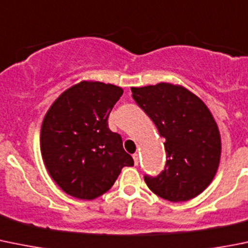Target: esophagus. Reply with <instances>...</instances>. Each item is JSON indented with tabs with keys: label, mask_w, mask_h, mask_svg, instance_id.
I'll list each match as a JSON object with an SVG mask.
<instances>
[{
	"label": "esophagus",
	"mask_w": 248,
	"mask_h": 248,
	"mask_svg": "<svg viewBox=\"0 0 248 248\" xmlns=\"http://www.w3.org/2000/svg\"><path fill=\"white\" fill-rule=\"evenodd\" d=\"M132 156H133V160H135V165H138V163H140V155H138L137 153H135Z\"/></svg>",
	"instance_id": "obj_1"
}]
</instances>
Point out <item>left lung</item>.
<instances>
[{"instance_id":"1","label":"left lung","mask_w":248,"mask_h":248,"mask_svg":"<svg viewBox=\"0 0 248 248\" xmlns=\"http://www.w3.org/2000/svg\"><path fill=\"white\" fill-rule=\"evenodd\" d=\"M131 90L165 138V169L155 177L145 175L147 186L170 202L202 193L214 179L221 153L220 133L209 108L181 85L159 83Z\"/></svg>"}]
</instances>
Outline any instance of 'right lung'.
I'll list each match as a JSON object with an SVG mask.
<instances>
[{
  "label": "right lung",
  "instance_id": "obj_1",
  "mask_svg": "<svg viewBox=\"0 0 248 248\" xmlns=\"http://www.w3.org/2000/svg\"><path fill=\"white\" fill-rule=\"evenodd\" d=\"M122 88L83 82L68 88L44 117L40 149L50 176L72 197L94 200L112 187L133 159L108 119Z\"/></svg>",
  "mask_w": 248,
  "mask_h": 248
}]
</instances>
